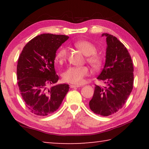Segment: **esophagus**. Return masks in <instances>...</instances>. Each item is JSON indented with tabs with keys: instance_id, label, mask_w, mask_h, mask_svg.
I'll return each instance as SVG.
<instances>
[{
	"instance_id": "obj_1",
	"label": "esophagus",
	"mask_w": 149,
	"mask_h": 149,
	"mask_svg": "<svg viewBox=\"0 0 149 149\" xmlns=\"http://www.w3.org/2000/svg\"><path fill=\"white\" fill-rule=\"evenodd\" d=\"M70 88H72V89H74V88H77V87H79V85H70Z\"/></svg>"
}]
</instances>
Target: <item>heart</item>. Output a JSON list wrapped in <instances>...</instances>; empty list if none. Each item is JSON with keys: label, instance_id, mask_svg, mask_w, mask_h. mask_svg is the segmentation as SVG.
Returning a JSON list of instances; mask_svg holds the SVG:
<instances>
[{"label": "heart", "instance_id": "b5f03b06", "mask_svg": "<svg viewBox=\"0 0 149 149\" xmlns=\"http://www.w3.org/2000/svg\"><path fill=\"white\" fill-rule=\"evenodd\" d=\"M74 47L85 56H87V62L89 63L93 69L97 70L102 64V58L96 54L97 47L94 44L88 41H79L74 43ZM68 56V50L62 48L56 54L55 60L60 64L64 63ZM89 74V68L86 66L81 67H70L67 68L62 74V79L64 81L72 84L79 85L82 84L84 77Z\"/></svg>", "mask_w": 149, "mask_h": 149}]
</instances>
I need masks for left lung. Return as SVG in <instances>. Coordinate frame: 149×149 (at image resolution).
<instances>
[{"mask_svg": "<svg viewBox=\"0 0 149 149\" xmlns=\"http://www.w3.org/2000/svg\"><path fill=\"white\" fill-rule=\"evenodd\" d=\"M107 37L104 68L97 79L106 84L95 85L89 107L97 114L108 116L122 108L133 89V66L127 49L116 37L103 33Z\"/></svg>", "mask_w": 149, "mask_h": 149, "instance_id": "obj_1", "label": "left lung"}]
</instances>
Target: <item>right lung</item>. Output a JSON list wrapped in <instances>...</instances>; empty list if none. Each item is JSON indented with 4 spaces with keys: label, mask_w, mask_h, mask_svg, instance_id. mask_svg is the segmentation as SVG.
I'll list each match as a JSON object with an SVG mask.
<instances>
[{
    "label": "right lung",
    "mask_w": 149,
    "mask_h": 149,
    "mask_svg": "<svg viewBox=\"0 0 149 149\" xmlns=\"http://www.w3.org/2000/svg\"><path fill=\"white\" fill-rule=\"evenodd\" d=\"M69 37L41 34L24 47L17 65L19 92L27 108L38 116L55 112L69 91V85L56 84L59 79L54 69L56 50Z\"/></svg>",
    "instance_id": "obj_1"
}]
</instances>
